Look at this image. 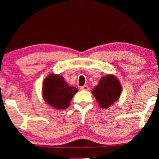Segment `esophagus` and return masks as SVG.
<instances>
[{
  "mask_svg": "<svg viewBox=\"0 0 159 159\" xmlns=\"http://www.w3.org/2000/svg\"><path fill=\"white\" fill-rule=\"evenodd\" d=\"M80 89H81V90H89V87L88 85H84V86L81 87Z\"/></svg>",
  "mask_w": 159,
  "mask_h": 159,
  "instance_id": "obj_1",
  "label": "esophagus"
}]
</instances>
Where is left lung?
Listing matches in <instances>:
<instances>
[{
  "mask_svg": "<svg viewBox=\"0 0 159 159\" xmlns=\"http://www.w3.org/2000/svg\"><path fill=\"white\" fill-rule=\"evenodd\" d=\"M92 93L98 105L103 108H108L120 97L121 85L114 75H107L101 77L98 84L93 89Z\"/></svg>",
  "mask_w": 159,
  "mask_h": 159,
  "instance_id": "1",
  "label": "left lung"
}]
</instances>
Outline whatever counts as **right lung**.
<instances>
[{
	"mask_svg": "<svg viewBox=\"0 0 159 159\" xmlns=\"http://www.w3.org/2000/svg\"><path fill=\"white\" fill-rule=\"evenodd\" d=\"M42 91L48 104L55 109H66L78 89L69 86L62 76L51 74L44 80Z\"/></svg>",
	"mask_w": 159,
	"mask_h": 159,
	"instance_id": "right-lung-1",
	"label": "right lung"
}]
</instances>
